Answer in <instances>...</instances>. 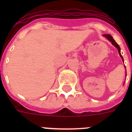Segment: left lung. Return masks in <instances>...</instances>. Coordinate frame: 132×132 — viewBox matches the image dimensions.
I'll list each match as a JSON object with an SVG mask.
<instances>
[{"instance_id":"1","label":"left lung","mask_w":132,"mask_h":132,"mask_svg":"<svg viewBox=\"0 0 132 132\" xmlns=\"http://www.w3.org/2000/svg\"><path fill=\"white\" fill-rule=\"evenodd\" d=\"M103 36L104 37H105V38H106L107 39H108V40H109L110 42L112 43V44L113 45H114V46H115V47L118 49V50L119 55H120L121 57L122 58V60H123V57H122V55H121V53H120V46L118 45V44L117 43L115 42V40L113 39L112 36L110 34H104V35H103ZM125 68H126V67H125Z\"/></svg>"}]
</instances>
